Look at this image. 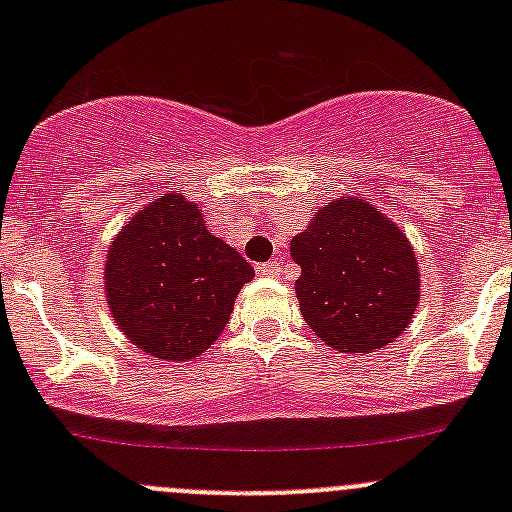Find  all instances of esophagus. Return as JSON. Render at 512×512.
<instances>
[{"label":"esophagus","mask_w":512,"mask_h":512,"mask_svg":"<svg viewBox=\"0 0 512 512\" xmlns=\"http://www.w3.org/2000/svg\"><path fill=\"white\" fill-rule=\"evenodd\" d=\"M257 272H260L262 277H280L282 267L280 262H265V265H257Z\"/></svg>","instance_id":"1"}]
</instances>
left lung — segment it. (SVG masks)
<instances>
[{
  "instance_id": "1",
  "label": "left lung",
  "mask_w": 512,
  "mask_h": 512,
  "mask_svg": "<svg viewBox=\"0 0 512 512\" xmlns=\"http://www.w3.org/2000/svg\"><path fill=\"white\" fill-rule=\"evenodd\" d=\"M289 255L302 267L299 309L332 349L366 354L404 334L421 297L418 262L404 232L359 198L317 210L292 237Z\"/></svg>"
}]
</instances>
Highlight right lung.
I'll use <instances>...</instances> for the list:
<instances>
[{"instance_id": "obj_1", "label": "right lung", "mask_w": 512, "mask_h": 512, "mask_svg": "<svg viewBox=\"0 0 512 512\" xmlns=\"http://www.w3.org/2000/svg\"><path fill=\"white\" fill-rule=\"evenodd\" d=\"M250 262L205 227L198 205L158 195L113 237L106 297L116 327L163 361L195 359L220 337Z\"/></svg>"}]
</instances>
